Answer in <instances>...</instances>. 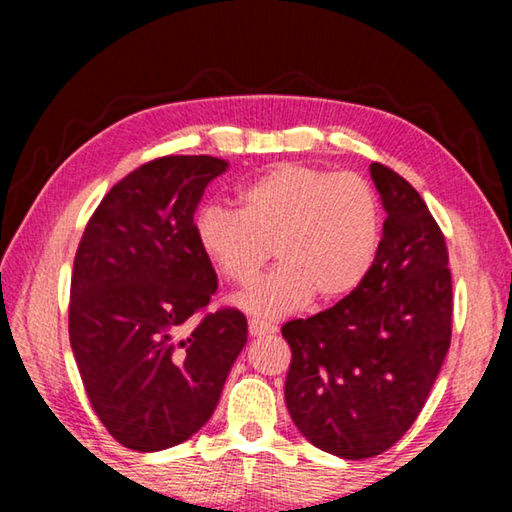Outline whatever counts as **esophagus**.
Instances as JSON below:
<instances>
[{"label":"esophagus","mask_w":512,"mask_h":512,"mask_svg":"<svg viewBox=\"0 0 512 512\" xmlns=\"http://www.w3.org/2000/svg\"><path fill=\"white\" fill-rule=\"evenodd\" d=\"M248 332H250V336H266V334L275 332V325L253 318V320H248Z\"/></svg>","instance_id":"1"}]
</instances>
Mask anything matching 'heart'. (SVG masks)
Here are the masks:
<instances>
[{
	"label": "heart",
	"instance_id": "b5f03b06",
	"mask_svg": "<svg viewBox=\"0 0 512 512\" xmlns=\"http://www.w3.org/2000/svg\"><path fill=\"white\" fill-rule=\"evenodd\" d=\"M381 232L384 212L366 178L291 162L241 189L239 212L207 205L194 221L201 253L235 287L255 280L273 248L280 268L237 298L257 318L352 296L377 262Z\"/></svg>",
	"mask_w": 512,
	"mask_h": 512
}]
</instances>
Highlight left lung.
Wrapping results in <instances>:
<instances>
[{"label": "left lung", "instance_id": "8db88e82", "mask_svg": "<svg viewBox=\"0 0 512 512\" xmlns=\"http://www.w3.org/2000/svg\"><path fill=\"white\" fill-rule=\"evenodd\" d=\"M386 210L377 262L332 309L289 320L284 400L311 445L350 461L393 447L418 418L452 341L445 237L420 194L370 164Z\"/></svg>", "mask_w": 512, "mask_h": 512}]
</instances>
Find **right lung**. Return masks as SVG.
Masks as SVG:
<instances>
[{
	"mask_svg": "<svg viewBox=\"0 0 512 512\" xmlns=\"http://www.w3.org/2000/svg\"><path fill=\"white\" fill-rule=\"evenodd\" d=\"M225 171L228 162L212 155L142 164L106 194L76 250L69 343L92 409L135 452L192 438L248 341L237 309L187 327L216 293L194 214Z\"/></svg>",
	"mask_w": 512,
	"mask_h": 512,
	"instance_id": "add662e5",
	"label": "right lung"
}]
</instances>
